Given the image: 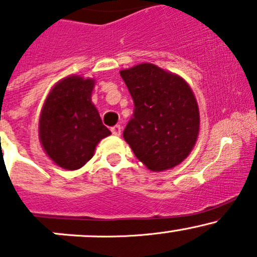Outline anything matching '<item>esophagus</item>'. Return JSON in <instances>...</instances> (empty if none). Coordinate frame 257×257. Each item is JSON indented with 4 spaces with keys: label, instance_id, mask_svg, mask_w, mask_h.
I'll use <instances>...</instances> for the list:
<instances>
[{
    "label": "esophagus",
    "instance_id": "1",
    "mask_svg": "<svg viewBox=\"0 0 257 257\" xmlns=\"http://www.w3.org/2000/svg\"><path fill=\"white\" fill-rule=\"evenodd\" d=\"M110 131H112V133H113V136H115V137H119L121 134V126L120 125H114L112 129H110Z\"/></svg>",
    "mask_w": 257,
    "mask_h": 257
}]
</instances>
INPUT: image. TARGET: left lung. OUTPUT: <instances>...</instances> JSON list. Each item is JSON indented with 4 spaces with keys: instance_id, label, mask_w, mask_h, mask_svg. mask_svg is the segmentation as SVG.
I'll return each instance as SVG.
<instances>
[{
    "instance_id": "obj_1",
    "label": "left lung",
    "mask_w": 257,
    "mask_h": 257,
    "mask_svg": "<svg viewBox=\"0 0 257 257\" xmlns=\"http://www.w3.org/2000/svg\"><path fill=\"white\" fill-rule=\"evenodd\" d=\"M134 100V115L123 138L152 172L177 167L198 141L200 113L190 85L179 74L153 63L121 69Z\"/></svg>"
}]
</instances>
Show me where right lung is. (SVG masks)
<instances>
[{"mask_svg": "<svg viewBox=\"0 0 257 257\" xmlns=\"http://www.w3.org/2000/svg\"><path fill=\"white\" fill-rule=\"evenodd\" d=\"M95 79L68 76L52 87L41 109L38 137L49 159L66 170L82 168L110 131L103 125L92 92Z\"/></svg>", "mask_w": 257, "mask_h": 257, "instance_id": "1", "label": "right lung"}]
</instances>
